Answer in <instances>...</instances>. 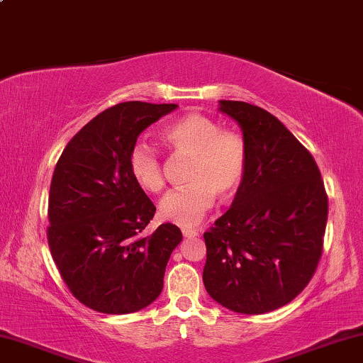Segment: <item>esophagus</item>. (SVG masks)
<instances>
[{
  "label": "esophagus",
  "instance_id": "obj_1",
  "mask_svg": "<svg viewBox=\"0 0 363 363\" xmlns=\"http://www.w3.org/2000/svg\"><path fill=\"white\" fill-rule=\"evenodd\" d=\"M182 235L186 237V238H195L196 235H199V230H195V229H182Z\"/></svg>",
  "mask_w": 363,
  "mask_h": 363
}]
</instances>
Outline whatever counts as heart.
<instances>
[{
	"label": "heart",
	"instance_id": "1",
	"mask_svg": "<svg viewBox=\"0 0 363 363\" xmlns=\"http://www.w3.org/2000/svg\"><path fill=\"white\" fill-rule=\"evenodd\" d=\"M160 138L174 155L192 160L186 174L189 186L163 196L160 214L169 223L194 227L211 210L216 196L227 201L237 194L247 168L245 143L201 113H186L168 123ZM130 171L134 182L145 192L158 194L163 190V163L153 147H133Z\"/></svg>",
	"mask_w": 363,
	"mask_h": 363
}]
</instances>
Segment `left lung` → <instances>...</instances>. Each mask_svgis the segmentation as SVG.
Wrapping results in <instances>:
<instances>
[{"instance_id": "1", "label": "left lung", "mask_w": 363, "mask_h": 363, "mask_svg": "<svg viewBox=\"0 0 363 363\" xmlns=\"http://www.w3.org/2000/svg\"><path fill=\"white\" fill-rule=\"evenodd\" d=\"M237 121L247 168L229 210L203 233V284L220 306L266 314L293 301L322 255L328 199L309 150L261 107L219 101Z\"/></svg>"}]
</instances>
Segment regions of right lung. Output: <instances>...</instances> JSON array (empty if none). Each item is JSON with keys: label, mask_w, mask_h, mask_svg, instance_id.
<instances>
[{"label": "right lung", "mask_w": 363, "mask_h": 363, "mask_svg": "<svg viewBox=\"0 0 363 363\" xmlns=\"http://www.w3.org/2000/svg\"><path fill=\"white\" fill-rule=\"evenodd\" d=\"M176 104L121 102L79 130L54 169L48 242L60 275L79 303L104 314H131L163 290L164 269L181 229H144L155 205L134 182L130 153L139 134Z\"/></svg>", "instance_id": "1"}]
</instances>
